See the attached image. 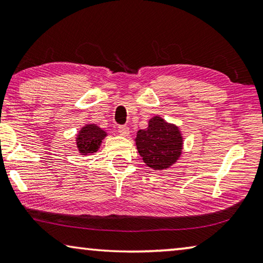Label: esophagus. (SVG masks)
<instances>
[{
    "mask_svg": "<svg viewBox=\"0 0 263 263\" xmlns=\"http://www.w3.org/2000/svg\"><path fill=\"white\" fill-rule=\"evenodd\" d=\"M118 132L121 133L122 136L126 137L128 133H130V128H128L127 125H121V126H118Z\"/></svg>",
    "mask_w": 263,
    "mask_h": 263,
    "instance_id": "obj_1",
    "label": "esophagus"
}]
</instances>
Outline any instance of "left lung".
Instances as JSON below:
<instances>
[{
    "instance_id": "8db88e82",
    "label": "left lung",
    "mask_w": 263,
    "mask_h": 263,
    "mask_svg": "<svg viewBox=\"0 0 263 263\" xmlns=\"http://www.w3.org/2000/svg\"><path fill=\"white\" fill-rule=\"evenodd\" d=\"M137 149L144 162L154 171H163L180 159L183 149V137L179 126L155 116L145 130L136 137Z\"/></svg>"
}]
</instances>
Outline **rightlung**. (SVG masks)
I'll return each mask as SVG.
<instances>
[{
	"label": "right lung",
	"instance_id": "1",
	"mask_svg": "<svg viewBox=\"0 0 263 263\" xmlns=\"http://www.w3.org/2000/svg\"><path fill=\"white\" fill-rule=\"evenodd\" d=\"M108 136L104 130H102L96 124H87L80 128L77 135V147L79 153L82 155L92 154L99 151L102 140Z\"/></svg>",
	"mask_w": 263,
	"mask_h": 263
}]
</instances>
